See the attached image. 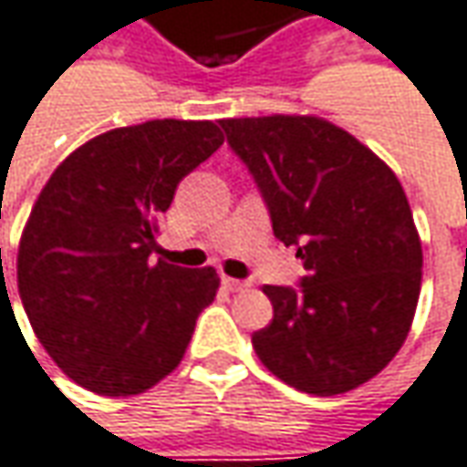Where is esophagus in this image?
<instances>
[{
  "instance_id": "1",
  "label": "esophagus",
  "mask_w": 467,
  "mask_h": 467,
  "mask_svg": "<svg viewBox=\"0 0 467 467\" xmlns=\"http://www.w3.org/2000/svg\"><path fill=\"white\" fill-rule=\"evenodd\" d=\"M220 282H223L225 289H231V292H242V289H247V286H250L247 282H242V279H231V276H223Z\"/></svg>"
}]
</instances>
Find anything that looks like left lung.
<instances>
[{
  "instance_id": "left-lung-1",
  "label": "left lung",
  "mask_w": 467,
  "mask_h": 467,
  "mask_svg": "<svg viewBox=\"0 0 467 467\" xmlns=\"http://www.w3.org/2000/svg\"><path fill=\"white\" fill-rule=\"evenodd\" d=\"M268 207L274 236L297 247V286L265 284L257 358L286 385L335 396L375 378L412 327L422 247L390 167L317 117L223 119Z\"/></svg>"
}]
</instances>
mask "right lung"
<instances>
[{
	"label": "right lung",
	"mask_w": 467,
	"mask_h": 467,
	"mask_svg": "<svg viewBox=\"0 0 467 467\" xmlns=\"http://www.w3.org/2000/svg\"><path fill=\"white\" fill-rule=\"evenodd\" d=\"M220 146L213 121L153 119L92 138L42 188L20 236L17 292L74 383L135 396L181 364L220 279L149 257L178 183Z\"/></svg>",
	"instance_id": "1"
}]
</instances>
